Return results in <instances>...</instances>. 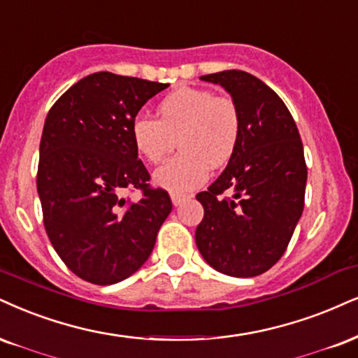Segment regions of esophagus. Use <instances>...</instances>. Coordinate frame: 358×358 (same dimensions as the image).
Instances as JSON below:
<instances>
[{"mask_svg": "<svg viewBox=\"0 0 358 358\" xmlns=\"http://www.w3.org/2000/svg\"><path fill=\"white\" fill-rule=\"evenodd\" d=\"M186 199H187L186 194H176V192H172V194H171V201H172V204H174L176 207L182 204V202L186 201Z\"/></svg>", "mask_w": 358, "mask_h": 358, "instance_id": "esophagus-1", "label": "esophagus"}]
</instances>
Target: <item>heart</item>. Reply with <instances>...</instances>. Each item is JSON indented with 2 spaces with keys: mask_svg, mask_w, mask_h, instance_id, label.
I'll use <instances>...</instances> for the list:
<instances>
[{
  "mask_svg": "<svg viewBox=\"0 0 358 358\" xmlns=\"http://www.w3.org/2000/svg\"><path fill=\"white\" fill-rule=\"evenodd\" d=\"M241 136V113L229 96L179 87L157 104V119L134 117L131 138L136 152L157 164L174 149L180 152L154 172V182L171 192H187L209 178V169L227 164Z\"/></svg>",
  "mask_w": 358,
  "mask_h": 358,
  "instance_id": "obj_1",
  "label": "heart"
}]
</instances>
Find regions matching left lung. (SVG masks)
I'll return each mask as SVG.
<instances>
[{"label":"left lung","instance_id":"left-lung-1","mask_svg":"<svg viewBox=\"0 0 358 358\" xmlns=\"http://www.w3.org/2000/svg\"><path fill=\"white\" fill-rule=\"evenodd\" d=\"M236 101L241 136L222 174L199 192L204 219L197 249L217 272L255 277L284 255L303 210L307 166L292 114L252 74L229 69L201 76ZM224 192L232 198H222Z\"/></svg>","mask_w":358,"mask_h":358}]
</instances>
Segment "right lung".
<instances>
[{
    "mask_svg": "<svg viewBox=\"0 0 358 358\" xmlns=\"http://www.w3.org/2000/svg\"><path fill=\"white\" fill-rule=\"evenodd\" d=\"M162 83L90 74L52 104L39 144L38 196L44 229L61 260L91 284L111 285L138 272L172 210L151 189L131 124ZM143 191L139 201L127 188Z\"/></svg>",
    "mask_w": 358,
    "mask_h": 358,
    "instance_id": "1",
    "label": "right lung"
}]
</instances>
